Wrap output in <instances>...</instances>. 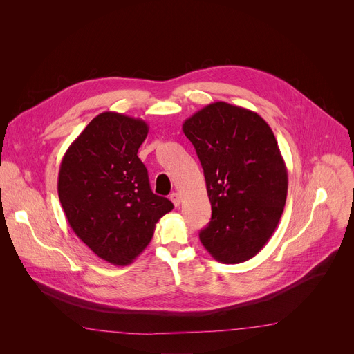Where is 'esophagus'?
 I'll use <instances>...</instances> for the list:
<instances>
[{
    "mask_svg": "<svg viewBox=\"0 0 354 354\" xmlns=\"http://www.w3.org/2000/svg\"><path fill=\"white\" fill-rule=\"evenodd\" d=\"M169 198H171V201H172L175 207H179V205H180V194L179 193H176V192L171 193Z\"/></svg>",
    "mask_w": 354,
    "mask_h": 354,
    "instance_id": "esophagus-1",
    "label": "esophagus"
}]
</instances>
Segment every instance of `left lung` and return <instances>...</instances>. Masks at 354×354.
<instances>
[{
	"label": "left lung",
	"instance_id": "1",
	"mask_svg": "<svg viewBox=\"0 0 354 354\" xmlns=\"http://www.w3.org/2000/svg\"><path fill=\"white\" fill-rule=\"evenodd\" d=\"M182 130L212 203L200 242L221 263L249 261L273 235L287 197V168L272 129L255 112L214 102L186 119Z\"/></svg>",
	"mask_w": 354,
	"mask_h": 354
}]
</instances>
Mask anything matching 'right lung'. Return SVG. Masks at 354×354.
I'll list each match as a JSON object with an SVG mask.
<instances>
[{"instance_id":"right-lung-1","label":"right lung","mask_w":354,"mask_h":354,"mask_svg":"<svg viewBox=\"0 0 354 354\" xmlns=\"http://www.w3.org/2000/svg\"><path fill=\"white\" fill-rule=\"evenodd\" d=\"M148 124L116 112L93 118L71 142L59 171V198L75 235L115 266L130 265L174 209L153 193L137 153Z\"/></svg>"}]
</instances>
